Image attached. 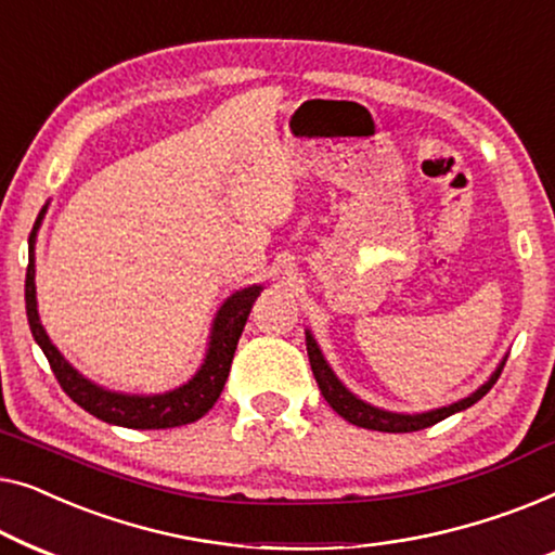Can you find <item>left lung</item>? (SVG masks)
Returning <instances> with one entry per match:
<instances>
[{
	"label": "left lung",
	"mask_w": 555,
	"mask_h": 555,
	"mask_svg": "<svg viewBox=\"0 0 555 555\" xmlns=\"http://www.w3.org/2000/svg\"><path fill=\"white\" fill-rule=\"evenodd\" d=\"M307 352H309V362H311V372H314L317 377V385L322 389L324 400L332 404V410L337 412L347 420V423H352L357 427H366V430H377V433H415V430H425V427H430L435 423H440V420L455 415L460 410H467L470 404H475L480 400V397H486L490 392V387L495 385L498 377H501L503 372V364L498 366L493 372V377H490L486 385L480 389H475L470 397H465V400H460L455 404H450V408H440V410H433V412H423V415H395V412H387V410H377L372 408V404H366L354 397L349 389L341 385V382L334 377V372L330 370V364L324 362L322 352H319L317 341L311 334L307 332Z\"/></svg>",
	"instance_id": "8db88e82"
}]
</instances>
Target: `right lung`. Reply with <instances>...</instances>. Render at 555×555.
Wrapping results in <instances>:
<instances>
[{"instance_id":"right-lung-1","label":"right lung","mask_w":555,"mask_h":555,"mask_svg":"<svg viewBox=\"0 0 555 555\" xmlns=\"http://www.w3.org/2000/svg\"><path fill=\"white\" fill-rule=\"evenodd\" d=\"M44 210H40L37 221L29 233V263H27V279H25V301H27V322L33 330V337L50 362L54 377H57L60 387L65 389L69 400L80 404L85 412L95 415L98 420L120 427H132V430H166V427H181L189 423H196L206 412L214 408L218 397L223 392L225 379H229L233 352H236L238 337L244 332L246 319L251 314V307L259 296L261 286L241 288L233 296L225 299V304L218 309L214 332H210L208 354L203 359L201 370L189 385L173 389L166 395L153 397H138V395H118L107 392V389L92 385L85 379L80 372L73 370L65 362V357L57 352L47 337L40 314H37V299H35V233L40 229Z\"/></svg>"}]
</instances>
